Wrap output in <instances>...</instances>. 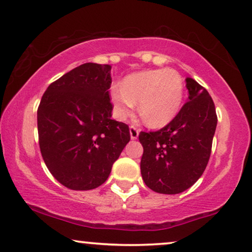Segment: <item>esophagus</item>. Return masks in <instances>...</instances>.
I'll use <instances>...</instances> for the list:
<instances>
[{"instance_id": "34e87169", "label": "esophagus", "mask_w": 252, "mask_h": 252, "mask_svg": "<svg viewBox=\"0 0 252 252\" xmlns=\"http://www.w3.org/2000/svg\"><path fill=\"white\" fill-rule=\"evenodd\" d=\"M129 133H130V139L135 140V139H137V136H139L140 129L137 128L135 125H130L129 126Z\"/></svg>"}]
</instances>
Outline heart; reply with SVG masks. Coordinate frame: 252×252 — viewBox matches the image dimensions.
Masks as SVG:
<instances>
[{
	"label": "heart",
	"instance_id": "obj_1",
	"mask_svg": "<svg viewBox=\"0 0 252 252\" xmlns=\"http://www.w3.org/2000/svg\"><path fill=\"white\" fill-rule=\"evenodd\" d=\"M184 79L175 70H149L125 78L113 85L111 98L116 113L125 118L139 101V113L148 126L161 127L178 115L184 99Z\"/></svg>",
	"mask_w": 252,
	"mask_h": 252
}]
</instances>
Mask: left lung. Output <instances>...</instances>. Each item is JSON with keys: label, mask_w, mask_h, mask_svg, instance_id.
<instances>
[{"label": "left lung", "mask_w": 252, "mask_h": 252, "mask_svg": "<svg viewBox=\"0 0 252 252\" xmlns=\"http://www.w3.org/2000/svg\"><path fill=\"white\" fill-rule=\"evenodd\" d=\"M188 99L178 115L154 132H141V174L151 190L179 194L201 178L209 163L217 127L216 108L208 91L186 78Z\"/></svg>", "instance_id": "1"}]
</instances>
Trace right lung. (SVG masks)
<instances>
[{
	"label": "right lung",
	"instance_id": "right-lung-1",
	"mask_svg": "<svg viewBox=\"0 0 252 252\" xmlns=\"http://www.w3.org/2000/svg\"><path fill=\"white\" fill-rule=\"evenodd\" d=\"M111 65L86 63L51 82L37 108L42 158L72 190L104 184L129 142L128 125L111 119Z\"/></svg>",
	"mask_w": 252,
	"mask_h": 252
}]
</instances>
